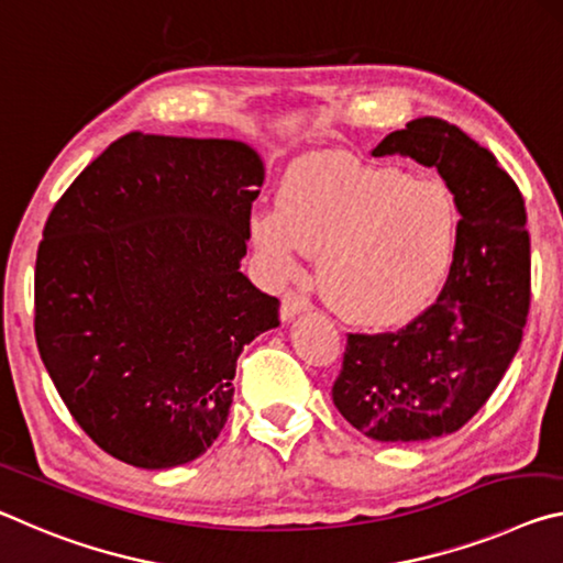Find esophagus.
I'll return each instance as SVG.
<instances>
[{
	"mask_svg": "<svg viewBox=\"0 0 563 563\" xmlns=\"http://www.w3.org/2000/svg\"><path fill=\"white\" fill-rule=\"evenodd\" d=\"M309 309V299L303 297L299 291H287L282 299V319L287 321L294 314H299V311H307Z\"/></svg>",
	"mask_w": 563,
	"mask_h": 563,
	"instance_id": "obj_1",
	"label": "esophagus"
}]
</instances>
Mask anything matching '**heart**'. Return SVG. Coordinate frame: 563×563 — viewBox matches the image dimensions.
<instances>
[{
	"mask_svg": "<svg viewBox=\"0 0 563 563\" xmlns=\"http://www.w3.org/2000/svg\"><path fill=\"white\" fill-rule=\"evenodd\" d=\"M456 229L444 181L336 154L294 164L276 209L252 217V239L274 276L291 279L301 252L321 254L327 301L364 327L401 324L437 297Z\"/></svg>",
	"mask_w": 563,
	"mask_h": 563,
	"instance_id": "heart-1",
	"label": "heart"
}]
</instances>
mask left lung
Instances as JSON below:
<instances>
[{"mask_svg":"<svg viewBox=\"0 0 563 563\" xmlns=\"http://www.w3.org/2000/svg\"><path fill=\"white\" fill-rule=\"evenodd\" d=\"M389 154L434 167L462 214L437 301L396 331L346 334L331 386L354 429L401 444L454 434L504 379L531 307V242L516 181L456 124L411 119L372 152Z\"/></svg>","mask_w":563,"mask_h":563,"instance_id":"1","label":"left lung"}]
</instances>
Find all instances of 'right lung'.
I'll list each match as a JSON object with an SVG mask.
<instances>
[{
	"label": "right lung",
	"mask_w": 563,
	"mask_h": 563,
	"mask_svg": "<svg viewBox=\"0 0 563 563\" xmlns=\"http://www.w3.org/2000/svg\"><path fill=\"white\" fill-rule=\"evenodd\" d=\"M262 181L242 142L129 132L54 205L34 266L36 349L74 421L119 462L205 454L239 354L279 327V299L239 272Z\"/></svg>",
	"instance_id": "1"
}]
</instances>
